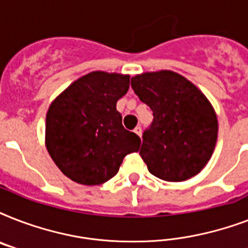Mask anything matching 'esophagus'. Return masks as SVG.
Listing matches in <instances>:
<instances>
[{
	"mask_svg": "<svg viewBox=\"0 0 248 248\" xmlns=\"http://www.w3.org/2000/svg\"><path fill=\"white\" fill-rule=\"evenodd\" d=\"M134 132H135L136 135L138 136H141V127L140 126H138V127H135V130H134Z\"/></svg>",
	"mask_w": 248,
	"mask_h": 248,
	"instance_id": "esophagus-1",
	"label": "esophagus"
}]
</instances>
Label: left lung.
I'll return each mask as SVG.
<instances>
[{
  "label": "left lung",
  "instance_id": "8db88e82",
  "mask_svg": "<svg viewBox=\"0 0 248 248\" xmlns=\"http://www.w3.org/2000/svg\"><path fill=\"white\" fill-rule=\"evenodd\" d=\"M131 87L153 112L140 148L149 172L166 181L197 175L211 158L217 138V118L210 101L171 71L135 76Z\"/></svg>",
  "mask_w": 248,
  "mask_h": 248
}]
</instances>
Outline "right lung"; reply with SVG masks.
Returning <instances> with one entry per match:
<instances>
[{
	"label": "right lung",
	"mask_w": 248,
	"mask_h": 248,
	"mask_svg": "<svg viewBox=\"0 0 248 248\" xmlns=\"http://www.w3.org/2000/svg\"><path fill=\"white\" fill-rule=\"evenodd\" d=\"M130 76L93 72L72 83L48 108L46 145L71 180L99 185L112 179L124 158L140 148V138L122 124L117 100Z\"/></svg>",
	"instance_id": "right-lung-1"
}]
</instances>
